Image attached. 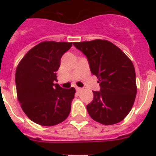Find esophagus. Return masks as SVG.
<instances>
[{"label":"esophagus","instance_id":"34e87169","mask_svg":"<svg viewBox=\"0 0 156 156\" xmlns=\"http://www.w3.org/2000/svg\"><path fill=\"white\" fill-rule=\"evenodd\" d=\"M76 91H77V92H80V91L81 90H82V88L78 87H76Z\"/></svg>","mask_w":156,"mask_h":156}]
</instances>
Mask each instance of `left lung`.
<instances>
[{
  "instance_id": "1",
  "label": "left lung",
  "mask_w": 156,
  "mask_h": 156,
  "mask_svg": "<svg viewBox=\"0 0 156 156\" xmlns=\"http://www.w3.org/2000/svg\"><path fill=\"white\" fill-rule=\"evenodd\" d=\"M87 56L90 72L98 79L100 91L87 105L94 120L112 125L124 119L134 103L137 85L131 60L114 44L105 40L75 42Z\"/></svg>"
}]
</instances>
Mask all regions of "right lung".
<instances>
[{"label": "right lung", "mask_w": 156, "mask_h": 156, "mask_svg": "<svg viewBox=\"0 0 156 156\" xmlns=\"http://www.w3.org/2000/svg\"><path fill=\"white\" fill-rule=\"evenodd\" d=\"M73 43L44 41L30 49L16 72L17 97L25 114L41 126H55L69 115L74 87L65 89L58 83L56 72L62 56Z\"/></svg>", "instance_id": "1"}]
</instances>
